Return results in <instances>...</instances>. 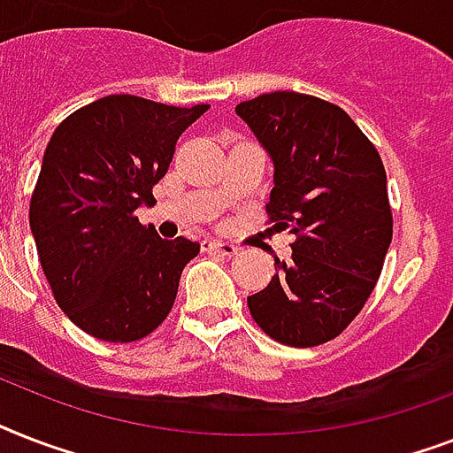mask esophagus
Here are the masks:
<instances>
[{
	"instance_id": "1",
	"label": "esophagus",
	"mask_w": 453,
	"mask_h": 453,
	"mask_svg": "<svg viewBox=\"0 0 453 453\" xmlns=\"http://www.w3.org/2000/svg\"><path fill=\"white\" fill-rule=\"evenodd\" d=\"M202 249L206 254H219V256H234L240 249L230 244V242H219V240H204L202 242Z\"/></svg>"
}]
</instances>
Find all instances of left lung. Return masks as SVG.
<instances>
[{
    "mask_svg": "<svg viewBox=\"0 0 453 453\" xmlns=\"http://www.w3.org/2000/svg\"><path fill=\"white\" fill-rule=\"evenodd\" d=\"M275 164L268 220L289 230L291 261L247 298L277 343L312 348L336 338L365 308L393 240L386 169L345 110L296 91L237 105Z\"/></svg>",
    "mask_w": 453,
    "mask_h": 453,
    "instance_id": "8db88e82",
    "label": "left lung"
}]
</instances>
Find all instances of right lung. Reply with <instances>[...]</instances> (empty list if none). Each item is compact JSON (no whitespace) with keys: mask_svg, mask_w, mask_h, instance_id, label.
I'll list each match as a JSON object with an SVG mask.
<instances>
[{"mask_svg":"<svg viewBox=\"0 0 453 453\" xmlns=\"http://www.w3.org/2000/svg\"><path fill=\"white\" fill-rule=\"evenodd\" d=\"M209 105L105 96L74 110L46 145L30 199L39 263L60 310L88 336L134 343L173 308L197 242L162 240L136 211L169 169L176 141Z\"/></svg>","mask_w":453,"mask_h":453,"instance_id":"add662e5","label":"right lung"}]
</instances>
